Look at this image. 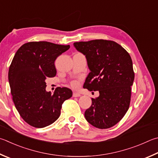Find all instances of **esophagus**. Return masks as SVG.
I'll use <instances>...</instances> for the list:
<instances>
[{
    "label": "esophagus",
    "mask_w": 158,
    "mask_h": 158,
    "mask_svg": "<svg viewBox=\"0 0 158 158\" xmlns=\"http://www.w3.org/2000/svg\"><path fill=\"white\" fill-rule=\"evenodd\" d=\"M73 95L74 97H78L81 96V94H80V93H77V92H74Z\"/></svg>",
    "instance_id": "esophagus-1"
}]
</instances>
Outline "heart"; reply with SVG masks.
<instances>
[{
  "instance_id": "obj_1",
  "label": "heart",
  "mask_w": 158,
  "mask_h": 158,
  "mask_svg": "<svg viewBox=\"0 0 158 158\" xmlns=\"http://www.w3.org/2000/svg\"><path fill=\"white\" fill-rule=\"evenodd\" d=\"M78 85H79V84L77 81H73V83H72V86H73V88H77Z\"/></svg>"
}]
</instances>
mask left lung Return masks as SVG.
<instances>
[{
	"instance_id": "left-lung-1",
	"label": "left lung",
	"mask_w": 158,
	"mask_h": 158,
	"mask_svg": "<svg viewBox=\"0 0 158 158\" xmlns=\"http://www.w3.org/2000/svg\"><path fill=\"white\" fill-rule=\"evenodd\" d=\"M74 46L85 56L90 70L84 88L99 93L98 97L92 98V105L85 111V119L98 128L113 127L124 117L130 106L135 77L131 57L113 41L76 42Z\"/></svg>"
}]
</instances>
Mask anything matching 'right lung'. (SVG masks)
Returning a JSON list of instances; mask_svg holds the SVG:
<instances>
[{"label": "right lung", "instance_id": "add662e5", "mask_svg": "<svg viewBox=\"0 0 158 158\" xmlns=\"http://www.w3.org/2000/svg\"><path fill=\"white\" fill-rule=\"evenodd\" d=\"M70 48L47 41L29 42L17 50L9 68L11 94L16 110L31 127L44 128L61 114L63 103L73 96L68 88L45 90L48 77L56 74V59Z\"/></svg>", "mask_w": 158, "mask_h": 158}]
</instances>
